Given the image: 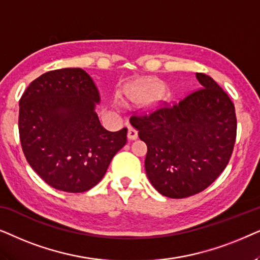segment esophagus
Masks as SVG:
<instances>
[{
  "instance_id": "esophagus-1",
  "label": "esophagus",
  "mask_w": 260,
  "mask_h": 260,
  "mask_svg": "<svg viewBox=\"0 0 260 260\" xmlns=\"http://www.w3.org/2000/svg\"><path fill=\"white\" fill-rule=\"evenodd\" d=\"M127 137H128V139H129V140H136L138 138V131L134 127L129 126V127H128Z\"/></svg>"
}]
</instances>
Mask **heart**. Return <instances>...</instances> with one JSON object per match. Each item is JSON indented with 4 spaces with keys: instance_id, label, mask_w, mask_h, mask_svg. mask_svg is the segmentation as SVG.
I'll return each instance as SVG.
<instances>
[{
    "instance_id": "obj_1",
    "label": "heart",
    "mask_w": 260,
    "mask_h": 260,
    "mask_svg": "<svg viewBox=\"0 0 260 260\" xmlns=\"http://www.w3.org/2000/svg\"><path fill=\"white\" fill-rule=\"evenodd\" d=\"M157 94V86L150 83H141L127 90V95L133 100H151Z\"/></svg>"
}]
</instances>
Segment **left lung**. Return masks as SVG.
<instances>
[{"instance_id":"obj_1","label":"left lung","mask_w":260,"mask_h":260,"mask_svg":"<svg viewBox=\"0 0 260 260\" xmlns=\"http://www.w3.org/2000/svg\"><path fill=\"white\" fill-rule=\"evenodd\" d=\"M177 105L159 107L131 123L147 145L145 170L161 195L184 199L203 191L230 161L237 138L233 102L212 77Z\"/></svg>"}]
</instances>
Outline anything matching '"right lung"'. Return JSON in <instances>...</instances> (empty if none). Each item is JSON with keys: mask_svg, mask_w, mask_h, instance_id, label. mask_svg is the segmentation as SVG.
Segmentation results:
<instances>
[{"mask_svg": "<svg viewBox=\"0 0 260 260\" xmlns=\"http://www.w3.org/2000/svg\"><path fill=\"white\" fill-rule=\"evenodd\" d=\"M99 103L94 81L79 68L48 71L23 92L19 102L23 154L52 188L88 191L126 145L127 128H103L95 112Z\"/></svg>", "mask_w": 260, "mask_h": 260, "instance_id": "obj_1", "label": "right lung"}]
</instances>
